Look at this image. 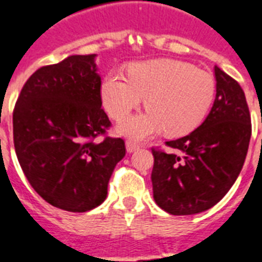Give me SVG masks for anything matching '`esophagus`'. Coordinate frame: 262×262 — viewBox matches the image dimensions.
Instances as JSON below:
<instances>
[{
	"mask_svg": "<svg viewBox=\"0 0 262 262\" xmlns=\"http://www.w3.org/2000/svg\"><path fill=\"white\" fill-rule=\"evenodd\" d=\"M140 148H141V145L137 144V142L133 141V140H127L126 141V150L129 151V153H133V151L138 150Z\"/></svg>",
	"mask_w": 262,
	"mask_h": 262,
	"instance_id": "34e87169",
	"label": "esophagus"
}]
</instances>
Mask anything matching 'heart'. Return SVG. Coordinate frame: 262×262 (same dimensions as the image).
Masks as SVG:
<instances>
[{"mask_svg":"<svg viewBox=\"0 0 262 262\" xmlns=\"http://www.w3.org/2000/svg\"><path fill=\"white\" fill-rule=\"evenodd\" d=\"M101 98L116 120L126 117L146 98L148 111L118 124L121 136L144 140L162 130L169 136H184L194 130L212 109L216 81L185 61H144L132 63L127 77L118 72L107 73Z\"/></svg>","mask_w":262,"mask_h":262,"instance_id":"obj_1","label":"heart"}]
</instances>
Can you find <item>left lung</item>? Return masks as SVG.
<instances>
[{
    "instance_id": "left-lung-1",
    "label": "left lung",
    "mask_w": 262,
    "mask_h": 262,
    "mask_svg": "<svg viewBox=\"0 0 262 262\" xmlns=\"http://www.w3.org/2000/svg\"><path fill=\"white\" fill-rule=\"evenodd\" d=\"M216 98L208 117L190 135L168 141L176 153L153 149L151 185L165 212L188 216L210 209L238 177L252 124L239 83L214 67Z\"/></svg>"
}]
</instances>
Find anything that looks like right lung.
Instances as JSON below:
<instances>
[{"mask_svg":"<svg viewBox=\"0 0 262 262\" xmlns=\"http://www.w3.org/2000/svg\"><path fill=\"white\" fill-rule=\"evenodd\" d=\"M96 54L69 56L39 68L24 85L13 112L15 155L33 189L50 205L82 213L105 201L122 138L105 137Z\"/></svg>","mask_w":262,"mask_h":262,"instance_id":"obj_1","label":"right lung"}]
</instances>
